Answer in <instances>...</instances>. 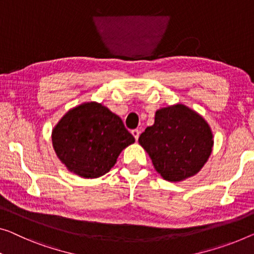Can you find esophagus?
<instances>
[{
  "instance_id": "1",
  "label": "esophagus",
  "mask_w": 254,
  "mask_h": 254,
  "mask_svg": "<svg viewBox=\"0 0 254 254\" xmlns=\"http://www.w3.org/2000/svg\"><path fill=\"white\" fill-rule=\"evenodd\" d=\"M131 133H132V135H133L135 140H138L139 135H140V131L138 130V128H134V130H132Z\"/></svg>"
}]
</instances>
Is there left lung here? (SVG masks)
<instances>
[{
    "label": "left lung",
    "mask_w": 254,
    "mask_h": 254,
    "mask_svg": "<svg viewBox=\"0 0 254 254\" xmlns=\"http://www.w3.org/2000/svg\"><path fill=\"white\" fill-rule=\"evenodd\" d=\"M163 179L177 183L199 172L213 147L211 127L198 113L183 104L161 108L155 122L139 137Z\"/></svg>",
    "instance_id": "obj_1"
}]
</instances>
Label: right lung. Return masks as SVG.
Wrapping results in <instances>:
<instances>
[{"mask_svg":"<svg viewBox=\"0 0 254 254\" xmlns=\"http://www.w3.org/2000/svg\"><path fill=\"white\" fill-rule=\"evenodd\" d=\"M133 142L121 117L96 101L69 109L52 130L57 156L70 172L86 179L107 173Z\"/></svg>","mask_w":254,"mask_h":254,"instance_id":"1","label":"right lung"}]
</instances>
